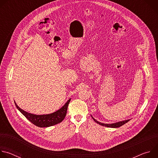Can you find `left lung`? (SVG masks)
Wrapping results in <instances>:
<instances>
[{"label":"left lung","mask_w":158,"mask_h":158,"mask_svg":"<svg viewBox=\"0 0 158 158\" xmlns=\"http://www.w3.org/2000/svg\"><path fill=\"white\" fill-rule=\"evenodd\" d=\"M93 119H94V121L96 123H98V124H100V125H101L102 126H106V127H119L120 126H122L123 125H124V124H126V123H127L129 121V119H128V120H126V121H120V122L113 123V124H104V123H101L98 122L97 120H96L93 118Z\"/></svg>","instance_id":"obj_1"}]
</instances>
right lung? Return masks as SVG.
<instances>
[{"mask_svg":"<svg viewBox=\"0 0 158 158\" xmlns=\"http://www.w3.org/2000/svg\"><path fill=\"white\" fill-rule=\"evenodd\" d=\"M70 101L71 99L68 100L65 105L57 111L54 112V113L46 115H35L29 113V112L21 109L15 102V104L21 113L32 124L40 127H46L56 125L64 120L66 116L67 107H68Z\"/></svg>","mask_w":158,"mask_h":158,"instance_id":"add662e5","label":"right lung"}]
</instances>
